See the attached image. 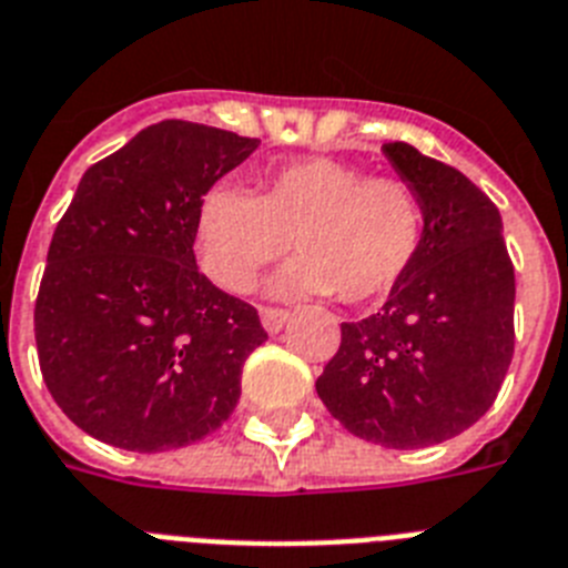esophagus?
<instances>
[{"instance_id": "esophagus-1", "label": "esophagus", "mask_w": 568, "mask_h": 568, "mask_svg": "<svg viewBox=\"0 0 568 568\" xmlns=\"http://www.w3.org/2000/svg\"><path fill=\"white\" fill-rule=\"evenodd\" d=\"M260 317H262V326H265V332H268V335H276V332L288 324V317L292 315H288V312H283V308H262Z\"/></svg>"}]
</instances>
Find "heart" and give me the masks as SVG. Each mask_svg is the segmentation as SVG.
<instances>
[{
	"mask_svg": "<svg viewBox=\"0 0 568 568\" xmlns=\"http://www.w3.org/2000/svg\"><path fill=\"white\" fill-rule=\"evenodd\" d=\"M426 210L408 183L367 178L329 156L280 165L251 195L215 183L201 197L195 244L206 274L244 292L265 265L288 251L294 260L268 283L276 297H329L349 306L385 297L414 265Z\"/></svg>",
	"mask_w": 568,
	"mask_h": 568,
	"instance_id": "obj_1",
	"label": "heart"
}]
</instances>
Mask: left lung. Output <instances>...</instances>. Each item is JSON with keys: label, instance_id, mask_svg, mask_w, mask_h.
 Wrapping results in <instances>:
<instances>
[{"label": "left lung", "instance_id": "obj_1", "mask_svg": "<svg viewBox=\"0 0 568 568\" xmlns=\"http://www.w3.org/2000/svg\"><path fill=\"white\" fill-rule=\"evenodd\" d=\"M382 154L423 201L426 233L385 306L341 324L315 388L349 435L419 449L467 432L499 394L514 358V265L499 210L473 180L408 142Z\"/></svg>", "mask_w": 568, "mask_h": 568}]
</instances>
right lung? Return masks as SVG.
Listing matches in <instances>:
<instances>
[{
  "instance_id": "obj_1",
  "label": "right lung",
  "mask_w": 568,
  "mask_h": 568,
  "mask_svg": "<svg viewBox=\"0 0 568 568\" xmlns=\"http://www.w3.org/2000/svg\"><path fill=\"white\" fill-rule=\"evenodd\" d=\"M260 140L165 119L90 165L54 230L34 306L45 388L78 428L128 452L204 440L268 341L256 308L197 271L206 189Z\"/></svg>"
}]
</instances>
